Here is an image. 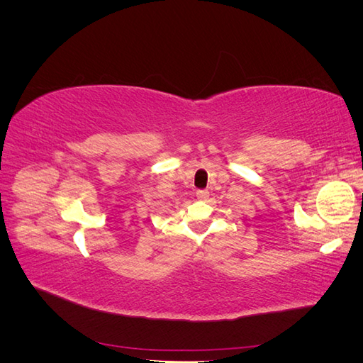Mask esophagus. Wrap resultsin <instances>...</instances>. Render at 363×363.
I'll list each match as a JSON object with an SVG mask.
<instances>
[{"label":"esophagus","instance_id":"esophagus-1","mask_svg":"<svg viewBox=\"0 0 363 363\" xmlns=\"http://www.w3.org/2000/svg\"><path fill=\"white\" fill-rule=\"evenodd\" d=\"M195 195H196V199H199V200H207L208 199V191L199 189L195 192Z\"/></svg>","mask_w":363,"mask_h":363}]
</instances>
